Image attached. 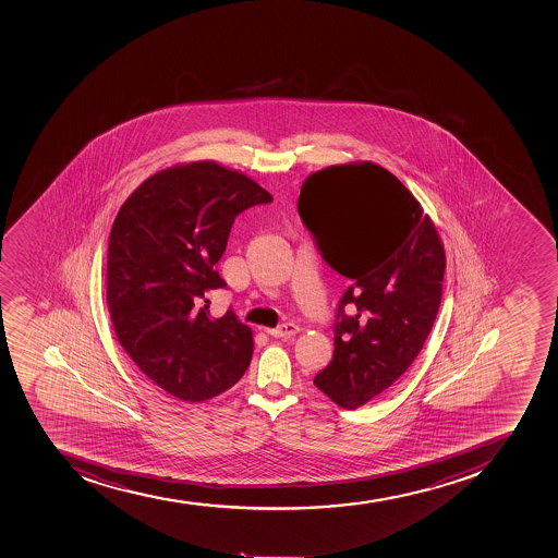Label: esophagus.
<instances>
[{"instance_id": "esophagus-1", "label": "esophagus", "mask_w": 558, "mask_h": 558, "mask_svg": "<svg viewBox=\"0 0 558 558\" xmlns=\"http://www.w3.org/2000/svg\"><path fill=\"white\" fill-rule=\"evenodd\" d=\"M298 325L294 324H283L277 329H266L267 335L272 336V338H291V336L298 335Z\"/></svg>"}]
</instances>
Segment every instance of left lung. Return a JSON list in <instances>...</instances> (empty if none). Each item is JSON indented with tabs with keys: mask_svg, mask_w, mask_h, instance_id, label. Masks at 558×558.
Here are the masks:
<instances>
[{
	"mask_svg": "<svg viewBox=\"0 0 558 558\" xmlns=\"http://www.w3.org/2000/svg\"><path fill=\"white\" fill-rule=\"evenodd\" d=\"M298 213L324 260L352 281L336 316L335 356L314 385L341 409H360L392 387L425 345L439 311L445 247L417 198L368 160L311 173Z\"/></svg>",
	"mask_w": 558,
	"mask_h": 558,
	"instance_id": "obj_1",
	"label": "left lung"
}]
</instances>
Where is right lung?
Returning <instances> with one entry per match:
<instances>
[{"mask_svg":"<svg viewBox=\"0 0 558 558\" xmlns=\"http://www.w3.org/2000/svg\"><path fill=\"white\" fill-rule=\"evenodd\" d=\"M271 193L215 160L175 165L126 198L108 242L107 303L119 343L165 392L198 403L233 387L253 356V332L233 311L209 316L207 291L226 281L234 217Z\"/></svg>","mask_w":558,"mask_h":558,"instance_id":"add662e5","label":"right lung"}]
</instances>
